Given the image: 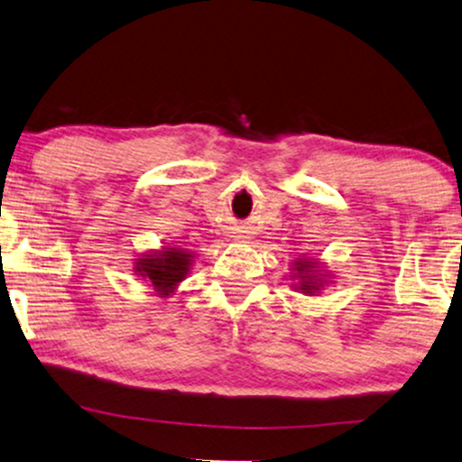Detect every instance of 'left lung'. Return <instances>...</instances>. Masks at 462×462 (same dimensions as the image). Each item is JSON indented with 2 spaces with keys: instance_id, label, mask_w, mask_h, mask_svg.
I'll use <instances>...</instances> for the list:
<instances>
[{
  "instance_id": "8db88e82",
  "label": "left lung",
  "mask_w": 462,
  "mask_h": 462,
  "mask_svg": "<svg viewBox=\"0 0 462 462\" xmlns=\"http://www.w3.org/2000/svg\"><path fill=\"white\" fill-rule=\"evenodd\" d=\"M299 267V277H300V290H305V292H315V290H319L318 286V280H315L313 275V263H296Z\"/></svg>"
}]
</instances>
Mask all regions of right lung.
I'll use <instances>...</instances> for the list:
<instances>
[{"label":"right lung","instance_id":"add662e5","mask_svg":"<svg viewBox=\"0 0 462 462\" xmlns=\"http://www.w3.org/2000/svg\"><path fill=\"white\" fill-rule=\"evenodd\" d=\"M189 256L191 254L187 250L166 248L155 252V254H149L147 258H138L136 273L147 277L160 294H168L172 292L176 283L185 280L189 271Z\"/></svg>","mask_w":462,"mask_h":462}]
</instances>
